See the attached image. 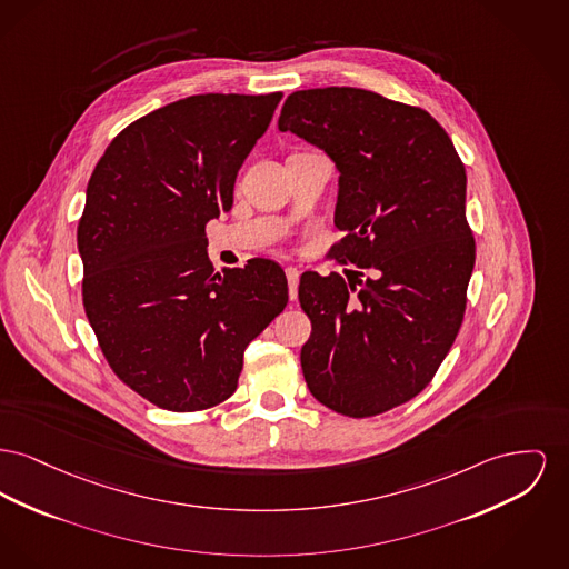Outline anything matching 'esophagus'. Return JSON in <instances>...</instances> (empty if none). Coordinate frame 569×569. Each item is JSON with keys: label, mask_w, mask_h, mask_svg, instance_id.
Segmentation results:
<instances>
[{"label": "esophagus", "mask_w": 569, "mask_h": 569, "mask_svg": "<svg viewBox=\"0 0 569 569\" xmlns=\"http://www.w3.org/2000/svg\"><path fill=\"white\" fill-rule=\"evenodd\" d=\"M286 277H288V288H290V301H297L299 297V277H301V270L295 267L286 268Z\"/></svg>", "instance_id": "1"}]
</instances>
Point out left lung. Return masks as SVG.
I'll return each instance as SVG.
<instances>
[{
    "label": "left lung",
    "instance_id": "8db88e82",
    "mask_svg": "<svg viewBox=\"0 0 569 569\" xmlns=\"http://www.w3.org/2000/svg\"><path fill=\"white\" fill-rule=\"evenodd\" d=\"M279 131L331 157L343 234L331 256L371 270L368 279L350 270L348 283L302 272L305 382L339 415H380L428 387L460 331L475 267L467 171L426 109L361 88L290 94Z\"/></svg>",
    "mask_w": 569,
    "mask_h": 569
}]
</instances>
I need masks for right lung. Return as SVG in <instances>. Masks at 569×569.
I'll use <instances>...</instances> for the list:
<instances>
[{"mask_svg": "<svg viewBox=\"0 0 569 569\" xmlns=\"http://www.w3.org/2000/svg\"><path fill=\"white\" fill-rule=\"evenodd\" d=\"M281 92L198 94L134 120L104 150L77 228L83 307L113 373L159 408L236 391L244 348L288 305L272 260L214 272L206 223L234 203L238 169Z\"/></svg>", "mask_w": 569, "mask_h": 569, "instance_id": "obj_1", "label": "right lung"}]
</instances>
